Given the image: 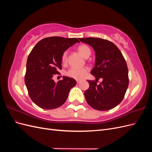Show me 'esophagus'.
Returning a JSON list of instances; mask_svg holds the SVG:
<instances>
[{"instance_id":"34e87169","label":"esophagus","mask_w":152,"mask_h":152,"mask_svg":"<svg viewBox=\"0 0 152 152\" xmlns=\"http://www.w3.org/2000/svg\"><path fill=\"white\" fill-rule=\"evenodd\" d=\"M80 82V80H77V84H79Z\"/></svg>"}]
</instances>
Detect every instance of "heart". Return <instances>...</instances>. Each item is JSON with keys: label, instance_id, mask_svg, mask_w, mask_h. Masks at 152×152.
<instances>
[{"label": "heart", "instance_id": "heart-1", "mask_svg": "<svg viewBox=\"0 0 152 152\" xmlns=\"http://www.w3.org/2000/svg\"><path fill=\"white\" fill-rule=\"evenodd\" d=\"M80 54L85 58L89 57L91 54V49L86 45H81L78 48ZM67 56H68V52L65 51L61 56V61L63 63H66L67 61ZM88 68L86 67L84 68H79V67H75L72 66L66 72V75L73 79H75L77 80H80L86 76L87 73L88 72Z\"/></svg>", "mask_w": 152, "mask_h": 152}]
</instances>
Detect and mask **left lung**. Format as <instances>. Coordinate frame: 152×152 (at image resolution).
<instances>
[{"instance_id": "1", "label": "left lung", "mask_w": 152, "mask_h": 152, "mask_svg": "<svg viewBox=\"0 0 152 152\" xmlns=\"http://www.w3.org/2000/svg\"><path fill=\"white\" fill-rule=\"evenodd\" d=\"M95 51L94 67L91 73L99 79V84L88 80L89 89L85 91L87 103L95 110L106 111L120 103L129 86L128 69L121 50L113 42L100 38H79Z\"/></svg>"}]
</instances>
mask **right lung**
<instances>
[{"mask_svg":"<svg viewBox=\"0 0 152 152\" xmlns=\"http://www.w3.org/2000/svg\"><path fill=\"white\" fill-rule=\"evenodd\" d=\"M77 42L76 38L50 37L43 39L32 49L26 62L25 82L29 96L41 108L50 110L65 103L77 82L63 77L57 83L53 79L61 70L62 54Z\"/></svg>","mask_w":152,"mask_h":152,"instance_id":"right-lung-1","label":"right lung"}]
</instances>
